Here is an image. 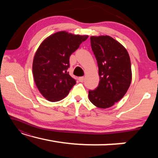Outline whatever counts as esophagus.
Wrapping results in <instances>:
<instances>
[{
    "mask_svg": "<svg viewBox=\"0 0 158 158\" xmlns=\"http://www.w3.org/2000/svg\"><path fill=\"white\" fill-rule=\"evenodd\" d=\"M79 79L80 81L83 82V81H84V77H80L79 78Z\"/></svg>",
    "mask_w": 158,
    "mask_h": 158,
    "instance_id": "1",
    "label": "esophagus"
}]
</instances>
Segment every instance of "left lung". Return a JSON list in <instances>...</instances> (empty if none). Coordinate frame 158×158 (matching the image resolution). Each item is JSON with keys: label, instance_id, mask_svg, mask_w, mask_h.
Returning <instances> with one entry per match:
<instances>
[{"label": "left lung", "instance_id": "obj_1", "mask_svg": "<svg viewBox=\"0 0 158 158\" xmlns=\"http://www.w3.org/2000/svg\"><path fill=\"white\" fill-rule=\"evenodd\" d=\"M90 45L98 65L100 81L89 90V100L95 106L106 109L123 97L132 81L131 63L127 50L110 36L90 37Z\"/></svg>", "mask_w": 158, "mask_h": 158}]
</instances>
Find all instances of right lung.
Listing matches in <instances>:
<instances>
[{
    "instance_id": "add662e5",
    "label": "right lung",
    "mask_w": 158,
    "mask_h": 158,
    "mask_svg": "<svg viewBox=\"0 0 158 158\" xmlns=\"http://www.w3.org/2000/svg\"><path fill=\"white\" fill-rule=\"evenodd\" d=\"M88 37L58 32L48 37L37 49L33 63L34 81L47 100H61L76 84V79L67 71L69 56Z\"/></svg>"
}]
</instances>
